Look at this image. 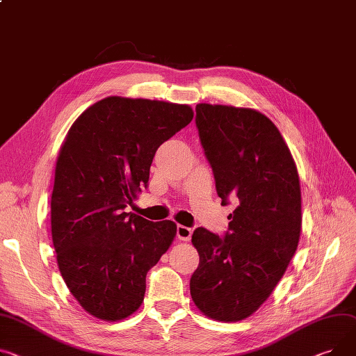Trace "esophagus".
<instances>
[{
    "mask_svg": "<svg viewBox=\"0 0 356 356\" xmlns=\"http://www.w3.org/2000/svg\"><path fill=\"white\" fill-rule=\"evenodd\" d=\"M192 233H193V229H192V227H186V226H181V225L177 226V238H179L180 241H184V242L191 241Z\"/></svg>",
    "mask_w": 356,
    "mask_h": 356,
    "instance_id": "34e87169",
    "label": "esophagus"
}]
</instances>
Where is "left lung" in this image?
Instances as JSON below:
<instances>
[{
	"instance_id": "1",
	"label": "left lung",
	"mask_w": 356,
	"mask_h": 356,
	"mask_svg": "<svg viewBox=\"0 0 356 356\" xmlns=\"http://www.w3.org/2000/svg\"><path fill=\"white\" fill-rule=\"evenodd\" d=\"M196 126L227 216L223 238L197 227L200 262L191 279L199 311L222 322L254 314L293 257L302 229L295 160L277 127L253 108L196 106Z\"/></svg>"
}]
</instances>
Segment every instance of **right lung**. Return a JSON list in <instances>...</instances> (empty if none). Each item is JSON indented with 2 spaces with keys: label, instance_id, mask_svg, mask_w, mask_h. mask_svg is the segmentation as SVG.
I'll use <instances>...</instances> for the list:
<instances>
[{
  "label": "right lung",
  "instance_id": "right-lung-1",
  "mask_svg": "<svg viewBox=\"0 0 356 356\" xmlns=\"http://www.w3.org/2000/svg\"><path fill=\"white\" fill-rule=\"evenodd\" d=\"M193 118L187 104L111 96L70 127L56 164L51 234L60 273L97 319L134 314L146 275L168 252L177 226L126 211L146 187L156 150Z\"/></svg>",
  "mask_w": 356,
  "mask_h": 356
}]
</instances>
